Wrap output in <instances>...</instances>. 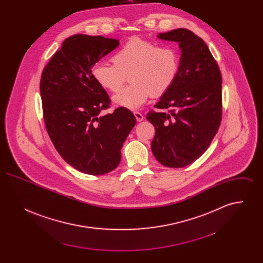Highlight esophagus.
<instances>
[{"instance_id": "1", "label": "esophagus", "mask_w": 263, "mask_h": 263, "mask_svg": "<svg viewBox=\"0 0 263 263\" xmlns=\"http://www.w3.org/2000/svg\"><path fill=\"white\" fill-rule=\"evenodd\" d=\"M134 115H135L138 122H140V121H142L144 119V115L142 113L139 112V111H134Z\"/></svg>"}]
</instances>
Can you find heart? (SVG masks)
<instances>
[{
	"mask_svg": "<svg viewBox=\"0 0 263 263\" xmlns=\"http://www.w3.org/2000/svg\"><path fill=\"white\" fill-rule=\"evenodd\" d=\"M112 64L97 63L91 68L96 83L115 92L122 87L126 76L132 84L113 96L115 105L137 109L149 97L163 96L178 77V52L170 45H160L141 37L130 38L111 57Z\"/></svg>",
	"mask_w": 263,
	"mask_h": 263,
	"instance_id": "heart-1",
	"label": "heart"
}]
</instances>
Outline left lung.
<instances>
[{
    "instance_id": "1",
    "label": "left lung",
    "mask_w": 263,
    "mask_h": 263,
    "mask_svg": "<svg viewBox=\"0 0 263 263\" xmlns=\"http://www.w3.org/2000/svg\"><path fill=\"white\" fill-rule=\"evenodd\" d=\"M181 50L174 86L146 117L155 127L152 152L167 167H183L207 150L221 124L222 75L205 41L186 28L159 33Z\"/></svg>"
}]
</instances>
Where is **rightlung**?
Listing matches in <instances>:
<instances>
[{"mask_svg":"<svg viewBox=\"0 0 263 263\" xmlns=\"http://www.w3.org/2000/svg\"><path fill=\"white\" fill-rule=\"evenodd\" d=\"M118 45L112 38L72 35L41 75L46 131L63 159L87 175H104L117 167L123 143L136 124L134 114L124 107L100 114L111 100L93 80L91 68Z\"/></svg>","mask_w":263,"mask_h":263,"instance_id":"right-lung-1","label":"right lung"}]
</instances>
